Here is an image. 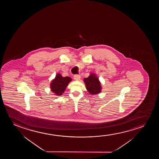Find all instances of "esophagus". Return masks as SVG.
Returning <instances> with one entry per match:
<instances>
[{"label":"esophagus","mask_w":159,"mask_h":159,"mask_svg":"<svg viewBox=\"0 0 159 159\" xmlns=\"http://www.w3.org/2000/svg\"><path fill=\"white\" fill-rule=\"evenodd\" d=\"M80 75H78V74H75L74 75V79L75 80H79L80 79Z\"/></svg>","instance_id":"34e87169"}]
</instances>
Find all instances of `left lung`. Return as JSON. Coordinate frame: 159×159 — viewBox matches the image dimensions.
<instances>
[{
    "label": "left lung",
    "instance_id": "obj_1",
    "mask_svg": "<svg viewBox=\"0 0 159 159\" xmlns=\"http://www.w3.org/2000/svg\"><path fill=\"white\" fill-rule=\"evenodd\" d=\"M87 91L92 95L97 94L101 92V83L97 75L94 73H90L89 76L84 79Z\"/></svg>",
    "mask_w": 159,
    "mask_h": 159
}]
</instances>
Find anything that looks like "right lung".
<instances>
[{"mask_svg": "<svg viewBox=\"0 0 159 159\" xmlns=\"http://www.w3.org/2000/svg\"><path fill=\"white\" fill-rule=\"evenodd\" d=\"M72 80V79L69 76L63 77L60 73H57L50 83L51 91L55 96H61L64 93L68 84Z\"/></svg>", "mask_w": 159, "mask_h": 159, "instance_id": "add662e5", "label": "right lung"}]
</instances>
